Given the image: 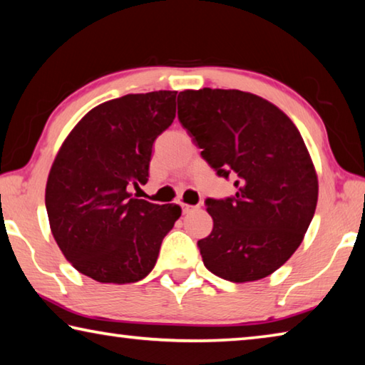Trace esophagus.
<instances>
[{
  "mask_svg": "<svg viewBox=\"0 0 365 365\" xmlns=\"http://www.w3.org/2000/svg\"><path fill=\"white\" fill-rule=\"evenodd\" d=\"M182 209H183V214H188L191 211H195V209H197V206H191V205H182Z\"/></svg>",
  "mask_w": 365,
  "mask_h": 365,
  "instance_id": "1",
  "label": "esophagus"
}]
</instances>
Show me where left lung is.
<instances>
[{"mask_svg": "<svg viewBox=\"0 0 365 365\" xmlns=\"http://www.w3.org/2000/svg\"><path fill=\"white\" fill-rule=\"evenodd\" d=\"M178 120L237 188L206 200L214 227L197 242L202 262L235 283L270 275L298 250L317 206V174L299 130L274 104L240 90L180 91Z\"/></svg>", "mask_w": 365, "mask_h": 365, "instance_id": "8db88e82", "label": "left lung"}]
</instances>
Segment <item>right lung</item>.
<instances>
[{"instance_id": "add662e5", "label": "right lung", "mask_w": 365, "mask_h": 365, "mask_svg": "<svg viewBox=\"0 0 365 365\" xmlns=\"http://www.w3.org/2000/svg\"><path fill=\"white\" fill-rule=\"evenodd\" d=\"M177 91L125 95L100 104L64 140L46 182L53 237L80 274L133 283L150 274L182 209L137 200L153 143L175 119Z\"/></svg>"}]
</instances>
